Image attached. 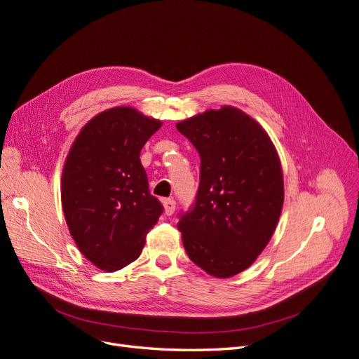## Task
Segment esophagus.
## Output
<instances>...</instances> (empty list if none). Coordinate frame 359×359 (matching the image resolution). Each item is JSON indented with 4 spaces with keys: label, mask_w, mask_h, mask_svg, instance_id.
<instances>
[{
    "label": "esophagus",
    "mask_w": 359,
    "mask_h": 359,
    "mask_svg": "<svg viewBox=\"0 0 359 359\" xmlns=\"http://www.w3.org/2000/svg\"><path fill=\"white\" fill-rule=\"evenodd\" d=\"M163 206H165V212L166 215H172L173 211H175V201L173 199H163Z\"/></svg>",
    "instance_id": "1"
}]
</instances>
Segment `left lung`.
Instances as JSON below:
<instances>
[{
  "instance_id": "left-lung-1",
  "label": "left lung",
  "mask_w": 359,
  "mask_h": 359,
  "mask_svg": "<svg viewBox=\"0 0 359 359\" xmlns=\"http://www.w3.org/2000/svg\"><path fill=\"white\" fill-rule=\"evenodd\" d=\"M201 157L199 189L178 229L191 262L227 278L252 265L283 206L277 151L253 118L232 106L177 124Z\"/></svg>"
}]
</instances>
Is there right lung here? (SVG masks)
I'll return each mask as SVG.
<instances>
[{"instance_id": "right-lung-1", "label": "right lung", "mask_w": 359, "mask_h": 359, "mask_svg": "<svg viewBox=\"0 0 359 359\" xmlns=\"http://www.w3.org/2000/svg\"><path fill=\"white\" fill-rule=\"evenodd\" d=\"M160 126L132 107H112L81 130L66 158L61 201L70 235L107 273L139 257L163 212L139 158Z\"/></svg>"}]
</instances>
